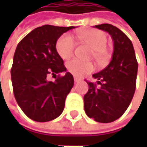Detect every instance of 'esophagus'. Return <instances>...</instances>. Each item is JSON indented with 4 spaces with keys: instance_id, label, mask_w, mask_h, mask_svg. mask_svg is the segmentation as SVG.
<instances>
[{
    "instance_id": "obj_1",
    "label": "esophagus",
    "mask_w": 147,
    "mask_h": 147,
    "mask_svg": "<svg viewBox=\"0 0 147 147\" xmlns=\"http://www.w3.org/2000/svg\"><path fill=\"white\" fill-rule=\"evenodd\" d=\"M74 81H75L76 82H78L82 81V79H80V78H78V77H76V76H74Z\"/></svg>"
}]
</instances>
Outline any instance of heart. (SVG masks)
I'll return each mask as SVG.
<instances>
[{
  "instance_id": "b5f03b06",
  "label": "heart",
  "mask_w": 147,
  "mask_h": 147,
  "mask_svg": "<svg viewBox=\"0 0 147 147\" xmlns=\"http://www.w3.org/2000/svg\"><path fill=\"white\" fill-rule=\"evenodd\" d=\"M80 36L83 41L89 45L94 50V58L100 63L105 62L107 59V53L105 49L108 42L106 35L101 30L91 29L81 31ZM75 47V40L69 34L61 36L56 43L57 52L64 59H68L73 56ZM67 68L71 73L76 76H82L94 70V66L91 63L84 62L77 59L71 60L67 64Z\"/></svg>"
}]
</instances>
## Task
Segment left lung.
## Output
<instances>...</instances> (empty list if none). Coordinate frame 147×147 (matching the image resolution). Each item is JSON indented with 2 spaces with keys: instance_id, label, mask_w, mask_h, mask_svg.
<instances>
[{
  "instance_id": "obj_1",
  "label": "left lung",
  "mask_w": 147,
  "mask_h": 147,
  "mask_svg": "<svg viewBox=\"0 0 147 147\" xmlns=\"http://www.w3.org/2000/svg\"><path fill=\"white\" fill-rule=\"evenodd\" d=\"M95 28L109 33L113 41V53L109 65L93 75L96 83L88 82V91L84 95L87 116L99 123L118 119L131 103L135 91L138 63L132 42L118 28L102 24Z\"/></svg>"
}]
</instances>
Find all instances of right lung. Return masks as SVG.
<instances>
[{"label":"right lung","instance_id":"right-lung-1","mask_svg":"<svg viewBox=\"0 0 147 147\" xmlns=\"http://www.w3.org/2000/svg\"><path fill=\"white\" fill-rule=\"evenodd\" d=\"M75 28L42 25L30 32L17 46L11 70L13 94L24 114L36 122L52 121L63 112L74 78L66 72L56 42L64 33ZM61 72L66 75L58 76L54 82L47 80L49 74Z\"/></svg>","mask_w":147,"mask_h":147}]
</instances>
